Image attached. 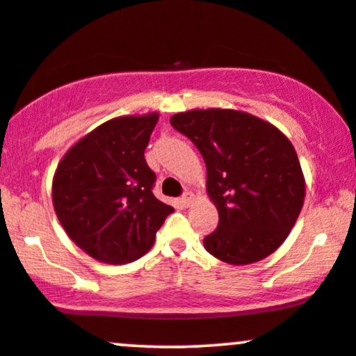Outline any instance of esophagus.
<instances>
[{"label": "esophagus", "mask_w": 356, "mask_h": 356, "mask_svg": "<svg viewBox=\"0 0 356 356\" xmlns=\"http://www.w3.org/2000/svg\"><path fill=\"white\" fill-rule=\"evenodd\" d=\"M181 202H182V206H189V204L192 202V194L191 192H184V195L181 197Z\"/></svg>", "instance_id": "esophagus-1"}]
</instances>
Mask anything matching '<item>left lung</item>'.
<instances>
[{
  "instance_id": "1",
  "label": "left lung",
  "mask_w": 356,
  "mask_h": 356,
  "mask_svg": "<svg viewBox=\"0 0 356 356\" xmlns=\"http://www.w3.org/2000/svg\"><path fill=\"white\" fill-rule=\"evenodd\" d=\"M170 125L197 147L207 192L219 212L204 248L229 264H251L275 252L295 226L305 179L295 147L276 127L236 110H191Z\"/></svg>"
}]
</instances>
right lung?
<instances>
[{"label":"right lung","instance_id":"right-lung-1","mask_svg":"<svg viewBox=\"0 0 356 356\" xmlns=\"http://www.w3.org/2000/svg\"><path fill=\"white\" fill-rule=\"evenodd\" d=\"M157 113L118 117L97 127L61 159L53 206L76 246L108 264L144 256L174 207L154 195L144 152Z\"/></svg>","mask_w":356,"mask_h":356}]
</instances>
